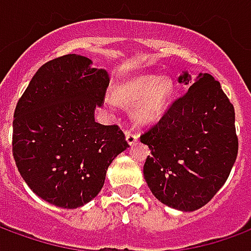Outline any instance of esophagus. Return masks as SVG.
I'll use <instances>...</instances> for the list:
<instances>
[{
    "instance_id": "esophagus-1",
    "label": "esophagus",
    "mask_w": 251,
    "mask_h": 251,
    "mask_svg": "<svg viewBox=\"0 0 251 251\" xmlns=\"http://www.w3.org/2000/svg\"><path fill=\"white\" fill-rule=\"evenodd\" d=\"M125 138H126V142H127L129 145H134V144L138 141V134L133 133V131H126Z\"/></svg>"
}]
</instances>
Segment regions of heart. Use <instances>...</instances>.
Instances as JSON below:
<instances>
[{
	"label": "heart",
	"mask_w": 251,
	"mask_h": 251,
	"mask_svg": "<svg viewBox=\"0 0 251 251\" xmlns=\"http://www.w3.org/2000/svg\"><path fill=\"white\" fill-rule=\"evenodd\" d=\"M174 94V83L167 76L154 74H140L125 79L115 87V95H106L104 104L114 109L117 102L124 106L133 105L131 117L140 125L157 122L168 109Z\"/></svg>",
	"instance_id": "b5f03b06"
}]
</instances>
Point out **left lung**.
Masks as SVG:
<instances>
[{"label":"left lung","mask_w":251,"mask_h":251,"mask_svg":"<svg viewBox=\"0 0 251 251\" xmlns=\"http://www.w3.org/2000/svg\"><path fill=\"white\" fill-rule=\"evenodd\" d=\"M187 93L171 104L140 138L151 149L144 164L148 187L163 204L195 211L226 183L238 154L234 106L221 83L199 74L194 83L184 71Z\"/></svg>","instance_id":"obj_1"}]
</instances>
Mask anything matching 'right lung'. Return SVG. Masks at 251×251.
Segmentation results:
<instances>
[{"label": "right lung", "instance_id": "obj_1", "mask_svg": "<svg viewBox=\"0 0 251 251\" xmlns=\"http://www.w3.org/2000/svg\"><path fill=\"white\" fill-rule=\"evenodd\" d=\"M80 55L41 66L19 99L13 120V157L39 198L62 208L93 200L106 172L129 148L117 125L95 122L110 77Z\"/></svg>", "mask_w": 251, "mask_h": 251}]
</instances>
